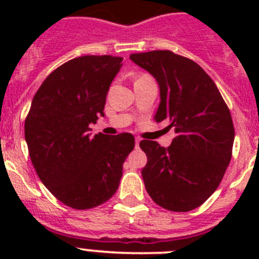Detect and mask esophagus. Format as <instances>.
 <instances>
[{"mask_svg": "<svg viewBox=\"0 0 259 259\" xmlns=\"http://www.w3.org/2000/svg\"><path fill=\"white\" fill-rule=\"evenodd\" d=\"M140 141H141L140 137H136V139H135V143H136V148H139V145H140Z\"/></svg>", "mask_w": 259, "mask_h": 259, "instance_id": "esophagus-1", "label": "esophagus"}]
</instances>
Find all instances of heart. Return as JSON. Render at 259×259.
Wrapping results in <instances>:
<instances>
[{
	"label": "heart",
	"instance_id": "heart-1",
	"mask_svg": "<svg viewBox=\"0 0 259 259\" xmlns=\"http://www.w3.org/2000/svg\"><path fill=\"white\" fill-rule=\"evenodd\" d=\"M141 77H145V76H141ZM141 77H140V79H141Z\"/></svg>",
	"mask_w": 259,
	"mask_h": 259
}]
</instances>
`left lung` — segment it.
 Returning a JSON list of instances; mask_svg holds the SVG:
<instances>
[{
  "mask_svg": "<svg viewBox=\"0 0 259 259\" xmlns=\"http://www.w3.org/2000/svg\"><path fill=\"white\" fill-rule=\"evenodd\" d=\"M159 85L155 122L167 120L176 136L168 148L143 140L146 192L171 211H191L218 188L232 154L235 130L211 77L196 62L170 50L131 54ZM167 127V128H168Z\"/></svg>",
  "mask_w": 259,
  "mask_h": 259,
  "instance_id": "8db88e82",
  "label": "left lung"
}]
</instances>
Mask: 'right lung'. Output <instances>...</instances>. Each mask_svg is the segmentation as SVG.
<instances>
[{
	"label": "right lung",
	"mask_w": 259,
	"mask_h": 259,
	"mask_svg": "<svg viewBox=\"0 0 259 259\" xmlns=\"http://www.w3.org/2000/svg\"><path fill=\"white\" fill-rule=\"evenodd\" d=\"M122 61L111 56L71 59L53 71L32 100L24 123L32 164L53 196L72 209L106 202L135 148L131 134H89V125L105 115L107 92Z\"/></svg>",
	"instance_id": "right-lung-1"
}]
</instances>
